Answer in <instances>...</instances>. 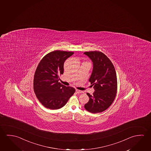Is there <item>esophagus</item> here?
I'll list each match as a JSON object with an SVG mask.
<instances>
[{"label": "esophagus", "mask_w": 151, "mask_h": 151, "mask_svg": "<svg viewBox=\"0 0 151 151\" xmlns=\"http://www.w3.org/2000/svg\"><path fill=\"white\" fill-rule=\"evenodd\" d=\"M76 92H77V93H83V91H80L79 90H76Z\"/></svg>", "instance_id": "1"}]
</instances>
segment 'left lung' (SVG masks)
<instances>
[{
  "label": "left lung",
  "instance_id": "8db88e82",
  "mask_svg": "<svg viewBox=\"0 0 151 151\" xmlns=\"http://www.w3.org/2000/svg\"><path fill=\"white\" fill-rule=\"evenodd\" d=\"M84 54L93 62L89 82L95 90L92 95L86 93L89 101L84 108L92 113L102 112L110 106L116 97L117 82L115 68L109 58L102 52L93 51Z\"/></svg>",
  "mask_w": 151,
  "mask_h": 151
}]
</instances>
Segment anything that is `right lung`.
Here are the masks:
<instances>
[{"label": "right lung", "instance_id": "obj_1", "mask_svg": "<svg viewBox=\"0 0 151 151\" xmlns=\"http://www.w3.org/2000/svg\"><path fill=\"white\" fill-rule=\"evenodd\" d=\"M74 52L55 50L48 53L39 63L34 75V90L39 102L46 108L57 110L67 103L76 90L59 82L65 60Z\"/></svg>", "mask_w": 151, "mask_h": 151}]
</instances>
